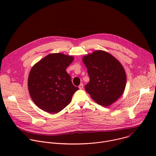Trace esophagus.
<instances>
[{"mask_svg":"<svg viewBox=\"0 0 156 156\" xmlns=\"http://www.w3.org/2000/svg\"><path fill=\"white\" fill-rule=\"evenodd\" d=\"M78 87H79L80 90H82V89H83V83H81V84L79 85Z\"/></svg>","mask_w":156,"mask_h":156,"instance_id":"esophagus-1","label":"esophagus"}]
</instances>
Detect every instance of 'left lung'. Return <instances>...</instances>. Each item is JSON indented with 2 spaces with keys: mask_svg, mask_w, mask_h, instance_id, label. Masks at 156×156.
<instances>
[{
  "mask_svg": "<svg viewBox=\"0 0 156 156\" xmlns=\"http://www.w3.org/2000/svg\"><path fill=\"white\" fill-rule=\"evenodd\" d=\"M90 81L84 87L86 92L98 104L107 107L123 93L126 73L120 62L110 54L96 51L83 57Z\"/></svg>",
  "mask_w": 156,
  "mask_h": 156,
  "instance_id": "obj_1",
  "label": "left lung"
}]
</instances>
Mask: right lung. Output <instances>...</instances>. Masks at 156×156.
Wrapping results in <instances>:
<instances>
[{
  "label": "right lung",
  "mask_w": 156,
  "mask_h": 156,
  "mask_svg": "<svg viewBox=\"0 0 156 156\" xmlns=\"http://www.w3.org/2000/svg\"><path fill=\"white\" fill-rule=\"evenodd\" d=\"M73 56L62 53L51 54L31 68L28 80V91L34 104L50 114H57L67 106L78 90L66 69Z\"/></svg>",
  "instance_id": "right-lung-1"
}]
</instances>
